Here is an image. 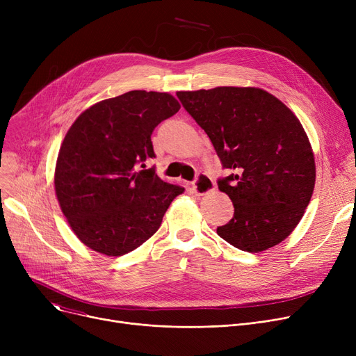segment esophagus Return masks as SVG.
Instances as JSON below:
<instances>
[{
  "mask_svg": "<svg viewBox=\"0 0 356 356\" xmlns=\"http://www.w3.org/2000/svg\"><path fill=\"white\" fill-rule=\"evenodd\" d=\"M192 188L197 196H203V195H208L215 191V183L209 176H207L204 173H200L197 176V179L195 180Z\"/></svg>",
  "mask_w": 356,
  "mask_h": 356,
  "instance_id": "esophagus-1",
  "label": "esophagus"
}]
</instances>
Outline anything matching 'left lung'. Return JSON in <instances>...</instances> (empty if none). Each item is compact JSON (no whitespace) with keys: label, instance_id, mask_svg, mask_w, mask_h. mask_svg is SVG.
<instances>
[{"label":"left lung","instance_id":"8db88e82","mask_svg":"<svg viewBox=\"0 0 356 356\" xmlns=\"http://www.w3.org/2000/svg\"><path fill=\"white\" fill-rule=\"evenodd\" d=\"M177 98L232 172L218 181L235 208L218 235L247 252L284 241L303 218L316 181L314 154L302 122L261 88L179 90Z\"/></svg>","mask_w":356,"mask_h":356}]
</instances>
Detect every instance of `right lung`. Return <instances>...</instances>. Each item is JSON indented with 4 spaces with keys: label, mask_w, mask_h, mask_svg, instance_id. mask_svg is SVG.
Here are the masks:
<instances>
[{
    "label": "right lung",
    "mask_w": 356,
    "mask_h": 356,
    "mask_svg": "<svg viewBox=\"0 0 356 356\" xmlns=\"http://www.w3.org/2000/svg\"><path fill=\"white\" fill-rule=\"evenodd\" d=\"M179 109L167 92L129 90L93 104L69 128L56 161L54 191L88 248L108 257L138 248L184 192L144 164L156 157L154 128Z\"/></svg>",
    "instance_id": "1"
}]
</instances>
